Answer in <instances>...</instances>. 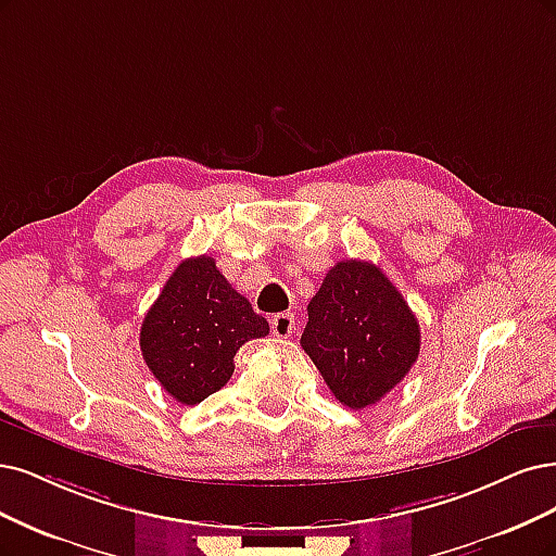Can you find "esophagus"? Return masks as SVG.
Returning <instances> with one entry per match:
<instances>
[{"instance_id":"obj_1","label":"esophagus","mask_w":556,"mask_h":556,"mask_svg":"<svg viewBox=\"0 0 556 556\" xmlns=\"http://www.w3.org/2000/svg\"><path fill=\"white\" fill-rule=\"evenodd\" d=\"M294 329V315L292 313H278L271 317V333L276 338H290Z\"/></svg>"}]
</instances>
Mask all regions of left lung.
Returning <instances> with one entry per match:
<instances>
[{
	"label": "left lung",
	"instance_id": "1",
	"mask_svg": "<svg viewBox=\"0 0 556 556\" xmlns=\"http://www.w3.org/2000/svg\"><path fill=\"white\" fill-rule=\"evenodd\" d=\"M301 348L331 393L352 409L370 407L418 358L416 315L372 262L342 260L308 303Z\"/></svg>",
	"mask_w": 556,
	"mask_h": 556
}]
</instances>
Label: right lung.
<instances>
[{"label":"right lung","mask_w":556,"mask_h":556,"mask_svg":"<svg viewBox=\"0 0 556 556\" xmlns=\"http://www.w3.org/2000/svg\"><path fill=\"white\" fill-rule=\"evenodd\" d=\"M269 333L208 255L184 260L147 311L140 329L144 363L181 405H198L235 372L241 344Z\"/></svg>","instance_id":"1"}]
</instances>
